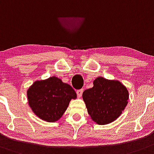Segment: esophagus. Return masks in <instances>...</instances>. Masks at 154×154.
I'll return each mask as SVG.
<instances>
[{"label": "esophagus", "instance_id": "1", "mask_svg": "<svg viewBox=\"0 0 154 154\" xmlns=\"http://www.w3.org/2000/svg\"><path fill=\"white\" fill-rule=\"evenodd\" d=\"M83 91H84V90L81 89V90H78V91H77V97H78L79 98L81 97V96H82V93Z\"/></svg>", "mask_w": 154, "mask_h": 154}]
</instances>
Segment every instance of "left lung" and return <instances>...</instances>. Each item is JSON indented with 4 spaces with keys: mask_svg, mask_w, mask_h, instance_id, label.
Here are the masks:
<instances>
[{
    "mask_svg": "<svg viewBox=\"0 0 154 154\" xmlns=\"http://www.w3.org/2000/svg\"><path fill=\"white\" fill-rule=\"evenodd\" d=\"M92 88L83 93V100L91 118L99 125L117 120L128 103L127 87L117 80L97 77Z\"/></svg>",
    "mask_w": 154,
    "mask_h": 154,
    "instance_id": "left-lung-1",
    "label": "left lung"
}]
</instances>
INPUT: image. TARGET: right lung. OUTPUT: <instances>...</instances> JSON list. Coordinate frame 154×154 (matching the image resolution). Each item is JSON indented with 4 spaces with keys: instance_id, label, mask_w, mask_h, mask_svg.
<instances>
[{
    "instance_id": "obj_1",
    "label": "right lung",
    "mask_w": 154,
    "mask_h": 154,
    "mask_svg": "<svg viewBox=\"0 0 154 154\" xmlns=\"http://www.w3.org/2000/svg\"><path fill=\"white\" fill-rule=\"evenodd\" d=\"M27 97L29 106L37 117L54 123L60 120L77 94L71 86L53 76L34 81L27 89Z\"/></svg>"
}]
</instances>
